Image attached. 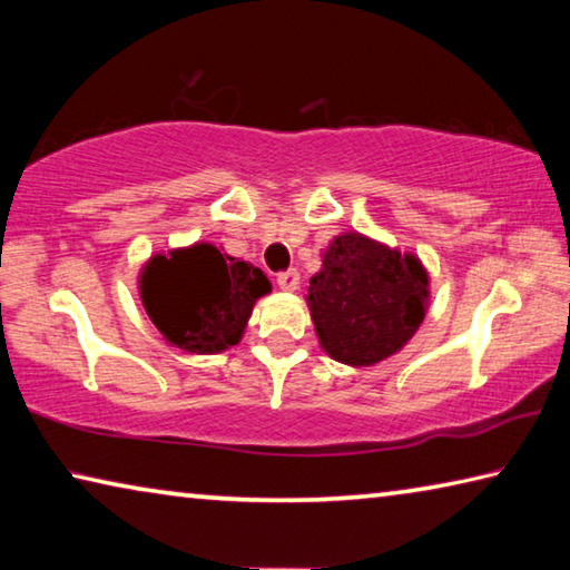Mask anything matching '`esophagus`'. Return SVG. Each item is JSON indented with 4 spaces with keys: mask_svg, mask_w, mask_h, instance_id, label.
<instances>
[{
    "mask_svg": "<svg viewBox=\"0 0 570 570\" xmlns=\"http://www.w3.org/2000/svg\"><path fill=\"white\" fill-rule=\"evenodd\" d=\"M278 288H284V292H296L298 284H302V276H298L296 268H288V272L278 274Z\"/></svg>",
    "mask_w": 570,
    "mask_h": 570,
    "instance_id": "1",
    "label": "esophagus"
}]
</instances>
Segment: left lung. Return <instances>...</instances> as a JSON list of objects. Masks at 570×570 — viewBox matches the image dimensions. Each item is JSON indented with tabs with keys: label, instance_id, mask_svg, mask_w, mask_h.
Instances as JSON below:
<instances>
[{
	"label": "left lung",
	"instance_id": "obj_1",
	"mask_svg": "<svg viewBox=\"0 0 570 570\" xmlns=\"http://www.w3.org/2000/svg\"><path fill=\"white\" fill-rule=\"evenodd\" d=\"M306 306L334 362L374 366L420 330L430 306V274L412 250L342 230L322 250Z\"/></svg>",
	"mask_w": 570,
	"mask_h": 570
}]
</instances>
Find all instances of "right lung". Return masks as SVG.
I'll use <instances>...</instances> for the list:
<instances>
[{
    "instance_id": "obj_1",
    "label": "right lung",
    "mask_w": 570,
    "mask_h": 570,
    "mask_svg": "<svg viewBox=\"0 0 570 570\" xmlns=\"http://www.w3.org/2000/svg\"><path fill=\"white\" fill-rule=\"evenodd\" d=\"M142 308L170 346L220 354L236 346L258 298L272 294L262 268L208 240L158 250L138 274Z\"/></svg>"
}]
</instances>
